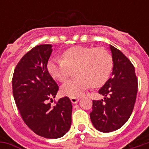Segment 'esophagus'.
<instances>
[{"mask_svg": "<svg viewBox=\"0 0 149 149\" xmlns=\"http://www.w3.org/2000/svg\"><path fill=\"white\" fill-rule=\"evenodd\" d=\"M70 100H71L72 103L76 104V103H77L78 101H79V98H77V97H71V98H70Z\"/></svg>", "mask_w": 149, "mask_h": 149, "instance_id": "esophagus-1", "label": "esophagus"}]
</instances>
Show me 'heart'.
I'll list each match as a JSON object with an SVG mask.
<instances>
[{
    "mask_svg": "<svg viewBox=\"0 0 149 149\" xmlns=\"http://www.w3.org/2000/svg\"><path fill=\"white\" fill-rule=\"evenodd\" d=\"M77 77L65 81L61 93L69 97H77L92 85L99 88L109 79L113 68V59L109 52L103 48L74 46L66 49L61 58L50 60L47 69L52 77L64 81L72 68Z\"/></svg>",
    "mask_w": 149,
    "mask_h": 149,
    "instance_id": "1",
    "label": "heart"
}]
</instances>
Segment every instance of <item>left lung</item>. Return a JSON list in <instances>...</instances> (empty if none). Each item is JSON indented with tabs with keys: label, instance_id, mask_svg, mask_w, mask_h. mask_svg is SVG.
<instances>
[{
	"label": "left lung",
	"instance_id": "left-lung-1",
	"mask_svg": "<svg viewBox=\"0 0 149 149\" xmlns=\"http://www.w3.org/2000/svg\"><path fill=\"white\" fill-rule=\"evenodd\" d=\"M113 59L112 77L100 90L104 99L93 101L92 123L97 130L110 132L127 122L137 94V77L132 62L119 49L110 45Z\"/></svg>",
	"mask_w": 149,
	"mask_h": 149
}]
</instances>
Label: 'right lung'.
<instances>
[{"instance_id": "right-lung-1", "label": "right lung", "mask_w": 149, "mask_h": 149, "mask_svg": "<svg viewBox=\"0 0 149 149\" xmlns=\"http://www.w3.org/2000/svg\"><path fill=\"white\" fill-rule=\"evenodd\" d=\"M52 52L51 45L35 46L18 62L13 76V94L24 122L40 136L56 139L69 130L71 100L61 98L51 106L59 89L47 69Z\"/></svg>"}]
</instances>
